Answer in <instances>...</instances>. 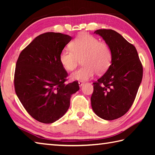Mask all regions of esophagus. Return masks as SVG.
<instances>
[{"instance_id": "34e87169", "label": "esophagus", "mask_w": 155, "mask_h": 155, "mask_svg": "<svg viewBox=\"0 0 155 155\" xmlns=\"http://www.w3.org/2000/svg\"><path fill=\"white\" fill-rule=\"evenodd\" d=\"M78 84H79L80 87H82L84 84V82L82 81H78Z\"/></svg>"}]
</instances>
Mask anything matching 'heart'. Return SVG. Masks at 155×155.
<instances>
[{"label": "heart", "mask_w": 155, "mask_h": 155, "mask_svg": "<svg viewBox=\"0 0 155 155\" xmlns=\"http://www.w3.org/2000/svg\"><path fill=\"white\" fill-rule=\"evenodd\" d=\"M71 48L62 49L59 61L65 70L72 71L82 58L83 66L71 74L73 79L88 80L97 72L98 74L104 73L111 65L113 52L109 45L91 35H78L71 42Z\"/></svg>", "instance_id": "obj_1"}]
</instances>
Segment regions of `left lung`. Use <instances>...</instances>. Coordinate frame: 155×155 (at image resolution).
<instances>
[{"mask_svg": "<svg viewBox=\"0 0 155 155\" xmlns=\"http://www.w3.org/2000/svg\"><path fill=\"white\" fill-rule=\"evenodd\" d=\"M102 37L113 52L111 65L93 83L91 106L104 120L117 119L126 114L135 99L143 78V68L135 47L111 29L94 32Z\"/></svg>", "mask_w": 155, "mask_h": 155, "instance_id": "obj_1", "label": "left lung"}]
</instances>
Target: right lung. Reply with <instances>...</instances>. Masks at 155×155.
Returning a JSON list of instances; mask_svg holds the SVG:
<instances>
[{
    "label": "right lung",
    "mask_w": 155,
    "mask_h": 155,
    "mask_svg": "<svg viewBox=\"0 0 155 155\" xmlns=\"http://www.w3.org/2000/svg\"><path fill=\"white\" fill-rule=\"evenodd\" d=\"M72 37L59 32H45L21 51L16 64L14 84L18 99L31 116L49 124L58 120L70 107L78 81L65 83L68 73L59 55Z\"/></svg>",
    "instance_id": "obj_1"
}]
</instances>
